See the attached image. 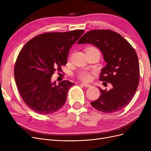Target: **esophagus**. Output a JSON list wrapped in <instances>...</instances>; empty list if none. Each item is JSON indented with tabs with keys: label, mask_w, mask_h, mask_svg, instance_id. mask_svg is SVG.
Segmentation results:
<instances>
[{
	"label": "esophagus",
	"mask_w": 151,
	"mask_h": 151,
	"mask_svg": "<svg viewBox=\"0 0 151 151\" xmlns=\"http://www.w3.org/2000/svg\"><path fill=\"white\" fill-rule=\"evenodd\" d=\"M81 84H82L83 86H84L85 88H91V87L92 86L91 84H88V83H84V82L81 83Z\"/></svg>",
	"instance_id": "1"
}]
</instances>
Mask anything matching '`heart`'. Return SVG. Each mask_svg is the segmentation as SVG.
<instances>
[{
    "mask_svg": "<svg viewBox=\"0 0 151 151\" xmlns=\"http://www.w3.org/2000/svg\"><path fill=\"white\" fill-rule=\"evenodd\" d=\"M78 77L81 80L89 81L90 80L91 76V74L88 72H87V71H82V72L79 73Z\"/></svg>",
    "mask_w": 151,
    "mask_h": 151,
    "instance_id": "b5f03b06",
    "label": "heart"
}]
</instances>
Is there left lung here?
Segmentation results:
<instances>
[{"mask_svg":"<svg viewBox=\"0 0 151 151\" xmlns=\"http://www.w3.org/2000/svg\"><path fill=\"white\" fill-rule=\"evenodd\" d=\"M78 43L91 44L100 50L107 64L101 69L100 80L113 87L109 91L99 88L101 95L91 105L105 113L124 108L134 96L139 80L138 59L133 47L120 34L110 30L89 31Z\"/></svg>","mask_w":151,"mask_h":151,"instance_id":"obj_1","label":"left lung"}]
</instances>
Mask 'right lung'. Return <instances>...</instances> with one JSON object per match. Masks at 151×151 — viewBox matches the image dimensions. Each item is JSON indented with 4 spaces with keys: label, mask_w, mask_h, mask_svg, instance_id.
<instances>
[{
    "label": "right lung",
    "mask_w": 151,
    "mask_h": 151,
    "mask_svg": "<svg viewBox=\"0 0 151 151\" xmlns=\"http://www.w3.org/2000/svg\"><path fill=\"white\" fill-rule=\"evenodd\" d=\"M84 32L75 30L39 35L21 50L14 69L16 84L25 104L35 112L50 114L59 110L74 84L51 81L55 71L66 65L69 50Z\"/></svg>",
    "instance_id": "obj_1"
}]
</instances>
